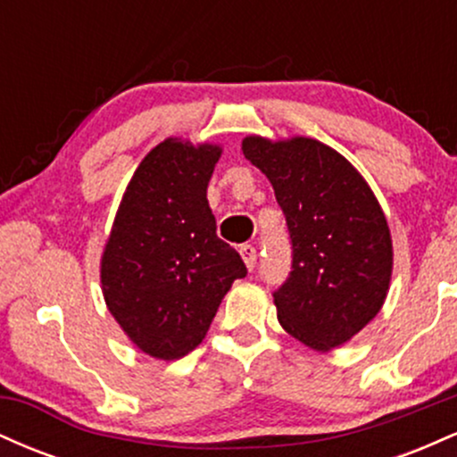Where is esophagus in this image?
<instances>
[{"label": "esophagus", "instance_id": "obj_1", "mask_svg": "<svg viewBox=\"0 0 457 457\" xmlns=\"http://www.w3.org/2000/svg\"><path fill=\"white\" fill-rule=\"evenodd\" d=\"M240 255H243L246 269L253 270L255 264H258V251H255L253 245H240Z\"/></svg>", "mask_w": 457, "mask_h": 457}]
</instances>
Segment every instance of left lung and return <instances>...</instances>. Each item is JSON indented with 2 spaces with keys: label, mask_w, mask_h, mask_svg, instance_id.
I'll return each instance as SVG.
<instances>
[{
  "label": "left lung",
  "mask_w": 457,
  "mask_h": 457,
  "mask_svg": "<svg viewBox=\"0 0 457 457\" xmlns=\"http://www.w3.org/2000/svg\"><path fill=\"white\" fill-rule=\"evenodd\" d=\"M243 154L270 180L290 232L292 270L272 292L281 327L313 350L342 345L389 290L393 246L378 199L316 139L246 137Z\"/></svg>",
  "instance_id": "left-lung-1"
}]
</instances>
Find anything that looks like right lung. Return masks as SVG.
Instances as JSON below:
<instances>
[{"instance_id": "add662e5", "label": "right lung", "mask_w": 457, "mask_h": 457, "mask_svg": "<svg viewBox=\"0 0 457 457\" xmlns=\"http://www.w3.org/2000/svg\"><path fill=\"white\" fill-rule=\"evenodd\" d=\"M219 145L165 139L130 178L101 262L103 295L130 342L174 361L206 337L246 266L217 236L206 188Z\"/></svg>"}]
</instances>
